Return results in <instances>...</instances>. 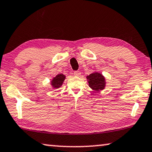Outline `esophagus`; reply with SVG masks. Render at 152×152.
<instances>
[{"mask_svg": "<svg viewBox=\"0 0 152 152\" xmlns=\"http://www.w3.org/2000/svg\"><path fill=\"white\" fill-rule=\"evenodd\" d=\"M74 76H80L81 73L79 71H74Z\"/></svg>", "mask_w": 152, "mask_h": 152, "instance_id": "1", "label": "esophagus"}]
</instances>
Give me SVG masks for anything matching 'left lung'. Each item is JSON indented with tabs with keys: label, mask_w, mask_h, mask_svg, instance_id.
I'll list each match as a JSON object with an SVG mask.
<instances>
[{
	"label": "left lung",
	"mask_w": 152,
	"mask_h": 152,
	"mask_svg": "<svg viewBox=\"0 0 152 152\" xmlns=\"http://www.w3.org/2000/svg\"><path fill=\"white\" fill-rule=\"evenodd\" d=\"M87 82L89 83V87L95 91H100L106 87V80L104 76L98 72L89 74L87 76Z\"/></svg>",
	"instance_id": "8db88e82"
}]
</instances>
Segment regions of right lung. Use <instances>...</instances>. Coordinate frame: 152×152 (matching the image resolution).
<instances>
[{
	"mask_svg": "<svg viewBox=\"0 0 152 152\" xmlns=\"http://www.w3.org/2000/svg\"><path fill=\"white\" fill-rule=\"evenodd\" d=\"M65 76L64 74H58L57 76L54 77L53 80H51L50 85L52 86V87H53V89H57V88H59L60 87H61V85H63V81L65 80Z\"/></svg>",
	"mask_w": 152,
	"mask_h": 152,
	"instance_id": "right-lung-1",
	"label": "right lung"
}]
</instances>
